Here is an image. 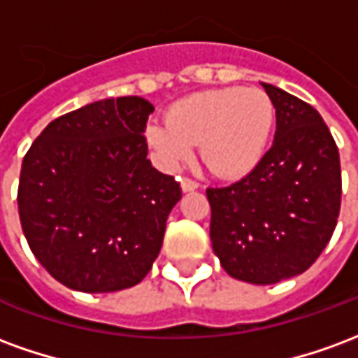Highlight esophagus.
<instances>
[{
  "label": "esophagus",
  "mask_w": 358,
  "mask_h": 358,
  "mask_svg": "<svg viewBox=\"0 0 358 358\" xmlns=\"http://www.w3.org/2000/svg\"><path fill=\"white\" fill-rule=\"evenodd\" d=\"M180 186H182V192H184V194L199 189V184H197V182H195V180H192V178H182Z\"/></svg>",
  "instance_id": "1"
}]
</instances>
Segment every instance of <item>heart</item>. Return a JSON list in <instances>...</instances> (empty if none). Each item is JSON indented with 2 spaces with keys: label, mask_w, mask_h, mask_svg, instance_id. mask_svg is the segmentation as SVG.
<instances>
[{
  "label": "heart",
  "mask_w": 358,
  "mask_h": 358,
  "mask_svg": "<svg viewBox=\"0 0 358 358\" xmlns=\"http://www.w3.org/2000/svg\"><path fill=\"white\" fill-rule=\"evenodd\" d=\"M274 120V103L264 90L228 86L178 99L164 122H149L145 138L166 169L187 161L197 143L215 176L238 178L261 163Z\"/></svg>",
  "instance_id": "1"
}]
</instances>
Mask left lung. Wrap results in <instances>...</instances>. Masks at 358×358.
<instances>
[{
	"label": "left lung",
	"instance_id": "left-lung-1",
	"mask_svg": "<svg viewBox=\"0 0 358 358\" xmlns=\"http://www.w3.org/2000/svg\"><path fill=\"white\" fill-rule=\"evenodd\" d=\"M272 148L245 178L209 187L210 241L236 280L268 285L305 272L336 230L341 205L338 145L315 107L272 84Z\"/></svg>",
	"mask_w": 358,
	"mask_h": 358
}]
</instances>
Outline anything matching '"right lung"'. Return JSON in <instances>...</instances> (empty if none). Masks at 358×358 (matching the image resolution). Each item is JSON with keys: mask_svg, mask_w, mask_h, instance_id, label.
<instances>
[{"mask_svg": "<svg viewBox=\"0 0 358 358\" xmlns=\"http://www.w3.org/2000/svg\"><path fill=\"white\" fill-rule=\"evenodd\" d=\"M151 113L138 95L90 103L50 122L22 159V232L43 268L71 289L132 287L161 251L182 189L148 159Z\"/></svg>", "mask_w": 358, "mask_h": 358, "instance_id": "add662e5", "label": "right lung"}]
</instances>
